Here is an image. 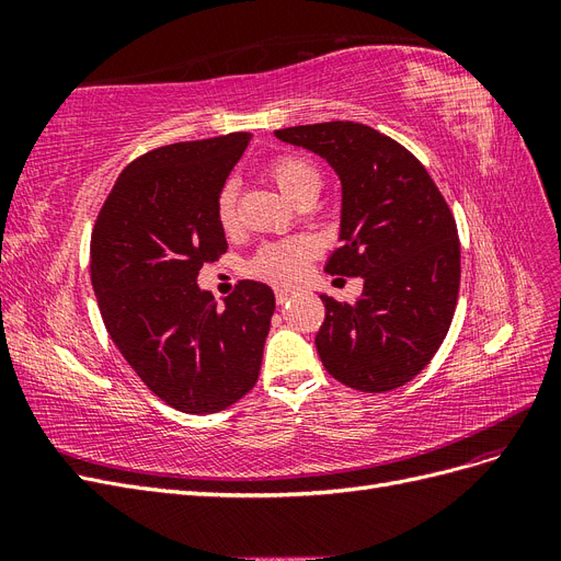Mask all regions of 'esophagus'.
<instances>
[{
	"label": "esophagus",
	"instance_id": "34e87169",
	"mask_svg": "<svg viewBox=\"0 0 561 561\" xmlns=\"http://www.w3.org/2000/svg\"><path fill=\"white\" fill-rule=\"evenodd\" d=\"M293 297H295V290H290V287H278V290H276V301L280 304V307H283L287 299H293Z\"/></svg>",
	"mask_w": 561,
	"mask_h": 561
}]
</instances>
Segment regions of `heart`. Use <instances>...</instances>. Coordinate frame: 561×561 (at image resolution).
I'll use <instances>...</instances> for the list:
<instances>
[{"instance_id":"b5f03b06","label":"heart","mask_w":561,"mask_h":561,"mask_svg":"<svg viewBox=\"0 0 561 561\" xmlns=\"http://www.w3.org/2000/svg\"><path fill=\"white\" fill-rule=\"evenodd\" d=\"M268 173L274 178L278 190L290 201H295L297 196L307 192H320V184H322L318 168L297 157H283L274 161L268 168ZM236 203H239V192H236V186L233 184L222 186V192L217 196V219L227 231L233 229L236 219H239ZM311 254H313V245L309 241L268 245L260 252V257L254 260L252 268L254 274H260L268 280L293 283L304 274Z\"/></svg>"}]
</instances>
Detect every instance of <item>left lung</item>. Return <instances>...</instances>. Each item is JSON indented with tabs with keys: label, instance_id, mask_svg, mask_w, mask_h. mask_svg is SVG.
Segmentation results:
<instances>
[{
	"label": "left lung",
	"instance_id": "left-lung-1",
	"mask_svg": "<svg viewBox=\"0 0 561 561\" xmlns=\"http://www.w3.org/2000/svg\"><path fill=\"white\" fill-rule=\"evenodd\" d=\"M325 159L342 184L339 241L325 271L363 278V295L339 304L322 293L316 348L348 388L383 393L431 363L451 325L461 248L447 201L402 145L355 122L276 130Z\"/></svg>",
	"mask_w": 561,
	"mask_h": 561
}]
</instances>
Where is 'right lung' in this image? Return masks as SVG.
<instances>
[{"instance_id":"1","label":"right lung","mask_w":561,"mask_h":561,"mask_svg":"<svg viewBox=\"0 0 561 561\" xmlns=\"http://www.w3.org/2000/svg\"><path fill=\"white\" fill-rule=\"evenodd\" d=\"M252 135L178 142L126 165L91 239V280L118 353L151 393L186 414L227 410L257 383L276 309L241 280L225 309L198 271L227 252L217 196Z\"/></svg>"}]
</instances>
